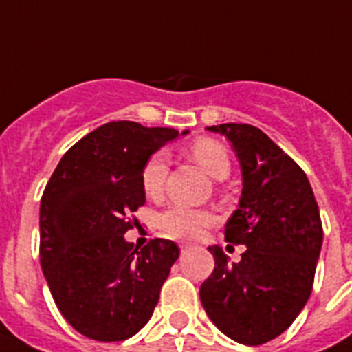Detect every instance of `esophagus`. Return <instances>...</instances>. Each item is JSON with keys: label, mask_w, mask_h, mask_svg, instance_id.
<instances>
[{"label": "esophagus", "mask_w": 352, "mask_h": 352, "mask_svg": "<svg viewBox=\"0 0 352 352\" xmlns=\"http://www.w3.org/2000/svg\"><path fill=\"white\" fill-rule=\"evenodd\" d=\"M188 250H192V246H190V244H183L182 246V253H186V251Z\"/></svg>", "instance_id": "esophagus-1"}]
</instances>
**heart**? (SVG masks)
<instances>
[{"instance_id":"obj_1","label":"heart","mask_w":352,"mask_h":352,"mask_svg":"<svg viewBox=\"0 0 352 352\" xmlns=\"http://www.w3.org/2000/svg\"><path fill=\"white\" fill-rule=\"evenodd\" d=\"M188 153L206 173L214 179H225L230 174V157L223 144L214 140L201 138L188 148ZM169 173V159L166 151H155L141 170V185L150 197H159ZM214 221L211 212L197 211L185 206H173L160 214V228L170 237L197 239L206 227Z\"/></svg>"}]
</instances>
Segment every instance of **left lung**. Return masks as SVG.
<instances>
[{
  "label": "left lung",
  "mask_w": 352,
  "mask_h": 352,
  "mask_svg": "<svg viewBox=\"0 0 352 352\" xmlns=\"http://www.w3.org/2000/svg\"><path fill=\"white\" fill-rule=\"evenodd\" d=\"M230 141L243 174L237 209L225 241L244 244L228 263L209 246L214 270L201 286V302L214 327L235 342L260 346L281 335L309 300L323 246L318 202L304 170L260 129L248 124L206 127Z\"/></svg>",
  "instance_id": "8db88e82"
}]
</instances>
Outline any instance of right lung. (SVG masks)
<instances>
[{
  "label": "right lung",
  "instance_id": "right-lung-1",
  "mask_svg": "<svg viewBox=\"0 0 352 352\" xmlns=\"http://www.w3.org/2000/svg\"><path fill=\"white\" fill-rule=\"evenodd\" d=\"M176 129L118 120L101 125L64 153L40 206V262L67 323L99 342L136 335L159 302L178 260L173 241L138 250L129 218L146 201L141 170Z\"/></svg>",
  "mask_w": 352,
  "mask_h": 352
}]
</instances>
